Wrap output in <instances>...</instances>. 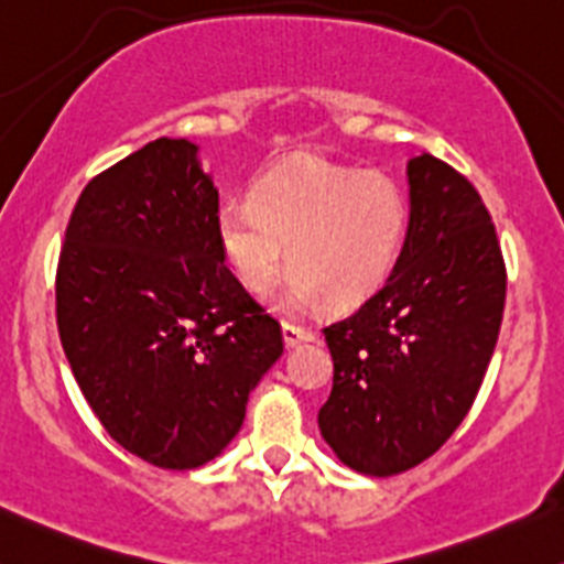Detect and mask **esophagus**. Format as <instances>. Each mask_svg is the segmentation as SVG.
I'll return each mask as SVG.
<instances>
[{
	"instance_id": "esophagus-1",
	"label": "esophagus",
	"mask_w": 564,
	"mask_h": 564,
	"mask_svg": "<svg viewBox=\"0 0 564 564\" xmlns=\"http://www.w3.org/2000/svg\"><path fill=\"white\" fill-rule=\"evenodd\" d=\"M282 338H284V346H299V344H306V340H312L314 333L301 325H293V322H282Z\"/></svg>"
}]
</instances>
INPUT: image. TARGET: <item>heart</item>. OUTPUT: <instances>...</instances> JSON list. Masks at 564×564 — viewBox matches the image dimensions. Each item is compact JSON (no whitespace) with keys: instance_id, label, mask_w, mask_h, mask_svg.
<instances>
[{"instance_id":"obj_1","label":"heart","mask_w":564,"mask_h":564,"mask_svg":"<svg viewBox=\"0 0 564 564\" xmlns=\"http://www.w3.org/2000/svg\"><path fill=\"white\" fill-rule=\"evenodd\" d=\"M215 231L248 293H269L290 261L295 271L276 293V308L295 314L322 299L351 308L400 263L410 207L389 175L299 156L263 173L250 197L226 199Z\"/></svg>"}]
</instances>
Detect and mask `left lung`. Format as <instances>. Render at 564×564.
<instances>
[{"instance_id":"obj_1","label":"left lung","mask_w":564,"mask_h":564,"mask_svg":"<svg viewBox=\"0 0 564 564\" xmlns=\"http://www.w3.org/2000/svg\"><path fill=\"white\" fill-rule=\"evenodd\" d=\"M410 231L391 276L327 325L319 432L346 466L402 474L451 440L496 349L506 265L482 197L432 154L408 162Z\"/></svg>"}]
</instances>
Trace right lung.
<instances>
[{
	"mask_svg": "<svg viewBox=\"0 0 564 564\" xmlns=\"http://www.w3.org/2000/svg\"><path fill=\"white\" fill-rule=\"evenodd\" d=\"M197 151L156 138L95 175L55 276L61 344L93 413L124 451L178 471L237 436L284 346L224 263Z\"/></svg>",
	"mask_w": 564,
	"mask_h": 564,
	"instance_id": "add662e5",
	"label": "right lung"
}]
</instances>
